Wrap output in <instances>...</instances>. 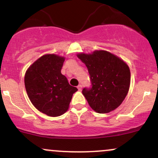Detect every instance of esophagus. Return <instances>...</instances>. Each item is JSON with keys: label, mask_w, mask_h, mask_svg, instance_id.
<instances>
[{"label": "esophagus", "mask_w": 158, "mask_h": 158, "mask_svg": "<svg viewBox=\"0 0 158 158\" xmlns=\"http://www.w3.org/2000/svg\"><path fill=\"white\" fill-rule=\"evenodd\" d=\"M77 88H78V90H81V89H82V86H81V85H79L77 86Z\"/></svg>", "instance_id": "34e87169"}]
</instances>
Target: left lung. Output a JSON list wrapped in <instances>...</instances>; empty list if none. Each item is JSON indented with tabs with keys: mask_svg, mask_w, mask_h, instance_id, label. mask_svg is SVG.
Instances as JSON below:
<instances>
[{
	"mask_svg": "<svg viewBox=\"0 0 158 158\" xmlns=\"http://www.w3.org/2000/svg\"><path fill=\"white\" fill-rule=\"evenodd\" d=\"M86 65L91 88H85L82 94L94 110L109 113L119 107L129 90L131 73L124 61L106 50L77 55Z\"/></svg>",
	"mask_w": 158,
	"mask_h": 158,
	"instance_id": "8db88e82",
	"label": "left lung"
}]
</instances>
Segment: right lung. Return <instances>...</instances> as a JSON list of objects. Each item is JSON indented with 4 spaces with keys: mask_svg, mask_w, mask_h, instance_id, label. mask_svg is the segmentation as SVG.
<instances>
[{
    "mask_svg": "<svg viewBox=\"0 0 158 158\" xmlns=\"http://www.w3.org/2000/svg\"><path fill=\"white\" fill-rule=\"evenodd\" d=\"M64 58L47 54L27 69L24 85L27 95L39 111L50 117L62 115L68 110L76 87L61 73Z\"/></svg>",
    "mask_w": 158,
    "mask_h": 158,
    "instance_id": "1",
    "label": "right lung"
}]
</instances>
